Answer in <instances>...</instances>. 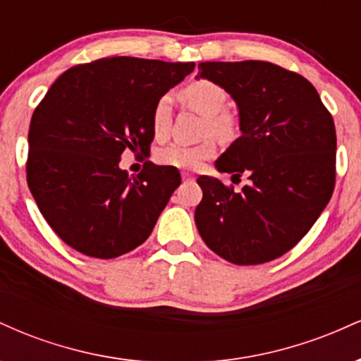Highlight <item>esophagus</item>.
<instances>
[{
	"mask_svg": "<svg viewBox=\"0 0 361 361\" xmlns=\"http://www.w3.org/2000/svg\"><path fill=\"white\" fill-rule=\"evenodd\" d=\"M181 178H183V181H193V176L188 175V173H183V175H181Z\"/></svg>",
	"mask_w": 361,
	"mask_h": 361,
	"instance_id": "esophagus-1",
	"label": "esophagus"
}]
</instances>
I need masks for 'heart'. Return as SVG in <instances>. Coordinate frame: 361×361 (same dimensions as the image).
<instances>
[{
  "instance_id": "obj_1",
  "label": "heart",
  "mask_w": 361,
  "mask_h": 361,
  "mask_svg": "<svg viewBox=\"0 0 361 361\" xmlns=\"http://www.w3.org/2000/svg\"><path fill=\"white\" fill-rule=\"evenodd\" d=\"M178 97L188 110L204 117L202 134L205 137L212 135L221 142H233L238 139L239 117L234 111L227 110V91L224 86L207 78L190 81L178 91ZM152 132L157 139L166 137L171 126V102L168 97L157 98L151 115ZM217 151L214 139H205L204 142L195 146L183 144H169L156 152L157 163L163 166L178 169H198L205 161L212 159Z\"/></svg>"
}]
</instances>
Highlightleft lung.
<instances>
[{"label":"left lung","mask_w":361,"mask_h":361,"mask_svg":"<svg viewBox=\"0 0 361 361\" xmlns=\"http://www.w3.org/2000/svg\"><path fill=\"white\" fill-rule=\"evenodd\" d=\"M198 76L224 86L239 106L243 135L215 168L250 180L234 192L217 178L198 176V233L229 263L280 258L309 233L333 195V115L304 76L271 62H200Z\"/></svg>","instance_id":"8db88e82"}]
</instances>
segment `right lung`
I'll return each mask as SVG.
<instances>
[{"label":"right lung","mask_w":361,"mask_h":361,"mask_svg":"<svg viewBox=\"0 0 361 361\" xmlns=\"http://www.w3.org/2000/svg\"><path fill=\"white\" fill-rule=\"evenodd\" d=\"M193 62L103 57L73 66L37 105L28 128L27 183L40 214L73 250L110 259L140 246L181 183L176 168L151 161L135 178L126 151L146 156L157 98Z\"/></svg>","instance_id":"add662e5"}]
</instances>
